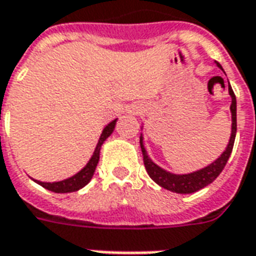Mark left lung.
Here are the masks:
<instances>
[{"mask_svg": "<svg viewBox=\"0 0 256 256\" xmlns=\"http://www.w3.org/2000/svg\"><path fill=\"white\" fill-rule=\"evenodd\" d=\"M216 66L224 71V68L220 63H216ZM229 94L232 97L230 111H232V134L229 144L226 146L225 152L212 162L210 166L204 167L198 172H190V174H172V172L163 170L160 167L155 164L154 162L150 160L146 150L142 144V136L140 137V145H141V150H142V156H144V164L146 168V172L150 174V177L155 181L158 185H160L162 188L172 190L176 193H193L198 192L200 189H203L204 186H207L210 184L214 181L215 178L218 177L220 172L224 170V167L226 166V162L229 159V156L233 150V144H234V138H236L237 132V118H236V96L232 90L230 84H229Z\"/></svg>", "mask_w": 256, "mask_h": 256, "instance_id": "8db88e82", "label": "left lung"}]
</instances>
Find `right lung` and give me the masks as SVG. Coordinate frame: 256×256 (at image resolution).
I'll return each mask as SVG.
<instances>
[{"label":"right lung","mask_w":256,"mask_h":256,"mask_svg":"<svg viewBox=\"0 0 256 256\" xmlns=\"http://www.w3.org/2000/svg\"><path fill=\"white\" fill-rule=\"evenodd\" d=\"M115 124H116V119L106 124V128H104L102 133H101L98 142H97L94 154L90 158V160L88 162V164H86L80 172H76L72 177L67 178V180H64V181H58V182H41V181H36V182L40 184V185L44 186L45 189H49V190H52V192L56 193L75 192V190H78V189L84 188V185L89 184V181L92 180V177H93V174H94L96 167H97V163H98V159H100L101 145H102V142H104L110 136H111L112 132H114V128H115Z\"/></svg>","instance_id":"add662e5"}]
</instances>
